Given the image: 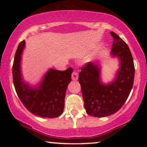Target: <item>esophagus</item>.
I'll list each match as a JSON object with an SVG mask.
<instances>
[{
    "mask_svg": "<svg viewBox=\"0 0 147 147\" xmlns=\"http://www.w3.org/2000/svg\"><path fill=\"white\" fill-rule=\"evenodd\" d=\"M72 80L77 81L78 79V73L77 72H73L72 73Z\"/></svg>",
    "mask_w": 147,
    "mask_h": 147,
    "instance_id": "34e87169",
    "label": "esophagus"
}]
</instances>
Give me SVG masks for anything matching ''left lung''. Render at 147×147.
Returning <instances> with one entry per match:
<instances>
[{
  "label": "left lung",
  "mask_w": 147,
  "mask_h": 147,
  "mask_svg": "<svg viewBox=\"0 0 147 147\" xmlns=\"http://www.w3.org/2000/svg\"><path fill=\"white\" fill-rule=\"evenodd\" d=\"M110 33L113 38L111 57H117L119 65L115 79L108 84L102 82L99 61L88 62L79 74L84 108L87 114L92 117H104L117 112L133 85L135 68L131 51L117 34Z\"/></svg>",
  "instance_id": "1"
}]
</instances>
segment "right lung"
Masks as SVG:
<instances>
[{
  "mask_svg": "<svg viewBox=\"0 0 147 147\" xmlns=\"http://www.w3.org/2000/svg\"><path fill=\"white\" fill-rule=\"evenodd\" d=\"M25 41L18 45L15 54L12 75L14 85L20 100L32 113L41 117L55 118L63 113L67 87L71 82L72 68L64 71L50 68L38 85L25 82L21 72V55Z\"/></svg>",
  "mask_w": 147,
  "mask_h": 147,
  "instance_id": "add662e5",
  "label": "right lung"
}]
</instances>
